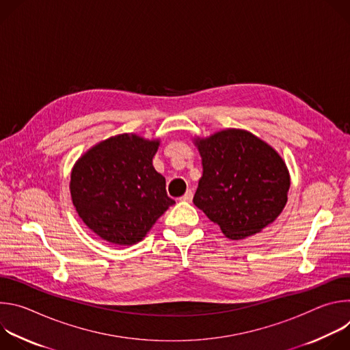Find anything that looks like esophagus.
<instances>
[{"instance_id":"obj_1","label":"esophagus","mask_w":350,"mask_h":350,"mask_svg":"<svg viewBox=\"0 0 350 350\" xmlns=\"http://www.w3.org/2000/svg\"><path fill=\"white\" fill-rule=\"evenodd\" d=\"M192 196H193V192H192L191 189H188V191L180 198V201H183V202H191V201H192Z\"/></svg>"}]
</instances>
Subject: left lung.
I'll use <instances>...</instances> for the list:
<instances>
[{"label": "left lung", "instance_id": "left-lung-1", "mask_svg": "<svg viewBox=\"0 0 350 350\" xmlns=\"http://www.w3.org/2000/svg\"><path fill=\"white\" fill-rule=\"evenodd\" d=\"M202 177L193 205L230 239L260 232L282 212L291 185L288 169L274 149L252 133L227 129L195 138Z\"/></svg>", "mask_w": 350, "mask_h": 350}]
</instances>
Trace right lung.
<instances>
[{
  "label": "right lung",
  "mask_w": 350,
  "mask_h": 350,
  "mask_svg": "<svg viewBox=\"0 0 350 350\" xmlns=\"http://www.w3.org/2000/svg\"><path fill=\"white\" fill-rule=\"evenodd\" d=\"M159 139L119 134L92 146L70 174L72 201L84 224L122 246L139 242L176 202L152 165Z\"/></svg>",
  "instance_id": "right-lung-1"
}]
</instances>
